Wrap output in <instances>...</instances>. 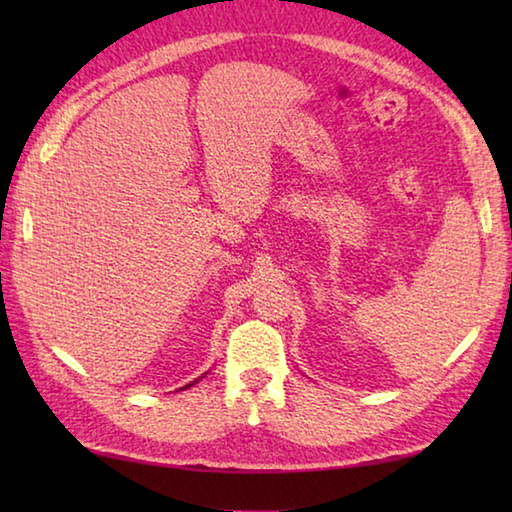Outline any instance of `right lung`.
Here are the masks:
<instances>
[{
  "mask_svg": "<svg viewBox=\"0 0 512 512\" xmlns=\"http://www.w3.org/2000/svg\"><path fill=\"white\" fill-rule=\"evenodd\" d=\"M196 381H198V379H196ZM196 381H192V384H187V386H185V388H189V386H194V384H196Z\"/></svg>",
  "mask_w": 512,
  "mask_h": 512,
  "instance_id": "right-lung-1",
  "label": "right lung"
}]
</instances>
